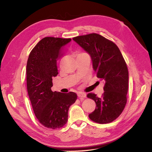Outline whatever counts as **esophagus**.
Wrapping results in <instances>:
<instances>
[{"label": "esophagus", "instance_id": "obj_1", "mask_svg": "<svg viewBox=\"0 0 152 152\" xmlns=\"http://www.w3.org/2000/svg\"><path fill=\"white\" fill-rule=\"evenodd\" d=\"M77 96H78L80 98H84L86 97V94L82 92H78L77 93Z\"/></svg>", "mask_w": 152, "mask_h": 152}]
</instances>
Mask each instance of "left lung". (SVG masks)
<instances>
[{"instance_id": "1", "label": "left lung", "mask_w": 152, "mask_h": 152, "mask_svg": "<svg viewBox=\"0 0 152 152\" xmlns=\"http://www.w3.org/2000/svg\"><path fill=\"white\" fill-rule=\"evenodd\" d=\"M91 56L97 77L104 80V93L101 97L89 93L87 97L96 103L89 118L99 124H107L118 118L127 102L129 75L125 60L113 42L97 34L74 37Z\"/></svg>"}]
</instances>
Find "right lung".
<instances>
[{
	"mask_svg": "<svg viewBox=\"0 0 152 152\" xmlns=\"http://www.w3.org/2000/svg\"><path fill=\"white\" fill-rule=\"evenodd\" d=\"M71 39L47 37L31 51L26 65L27 91L35 115L46 128L58 129L68 121L69 107L77 99L75 93L53 91L52 78L58 75L57 61Z\"/></svg>",
	"mask_w": 152,
	"mask_h": 152,
	"instance_id": "add662e5",
	"label": "right lung"
}]
</instances>
